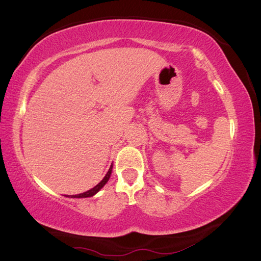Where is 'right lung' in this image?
Returning <instances> with one entry per match:
<instances>
[{
	"mask_svg": "<svg viewBox=\"0 0 261 261\" xmlns=\"http://www.w3.org/2000/svg\"><path fill=\"white\" fill-rule=\"evenodd\" d=\"M112 167H113L112 165L110 166L109 171H108V173H107V175H105V176L103 177V180L100 181L98 185H96L93 189H90V190H88V191H86V193H82V194H79V195H72L71 197H72V198H86V197H91V196H94L96 193H98V191L103 188L104 185L107 184V182L109 181L110 175H111V172H112Z\"/></svg>",
	"mask_w": 261,
	"mask_h": 261,
	"instance_id": "add662e5",
	"label": "right lung"
}]
</instances>
